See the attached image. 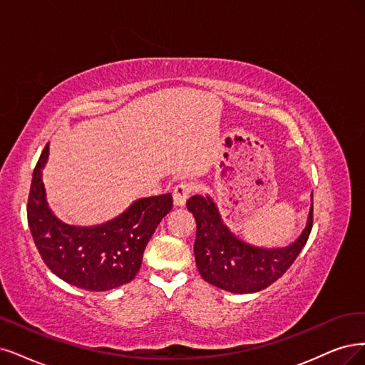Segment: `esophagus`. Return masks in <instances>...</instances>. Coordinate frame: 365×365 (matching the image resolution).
Wrapping results in <instances>:
<instances>
[{"instance_id":"1","label":"esophagus","mask_w":365,"mask_h":365,"mask_svg":"<svg viewBox=\"0 0 365 365\" xmlns=\"http://www.w3.org/2000/svg\"><path fill=\"white\" fill-rule=\"evenodd\" d=\"M194 191V186L190 182H180L174 186L173 191V200H174V206H183L186 203L187 197L191 195Z\"/></svg>"}]
</instances>
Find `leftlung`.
Returning a JSON list of instances; mask_svg holds the SVG:
<instances>
[{"label":"left lung","mask_w":365,"mask_h":365,"mask_svg":"<svg viewBox=\"0 0 365 365\" xmlns=\"http://www.w3.org/2000/svg\"><path fill=\"white\" fill-rule=\"evenodd\" d=\"M197 222L194 244L200 275L212 286L232 293H254L269 287L286 274L307 244L313 228V203L302 235L286 248L264 250L239 240L209 197L194 195L186 201Z\"/></svg>","instance_id":"obj_1"}]
</instances>
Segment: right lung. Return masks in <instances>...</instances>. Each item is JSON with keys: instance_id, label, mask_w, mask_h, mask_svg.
Wrapping results in <instances>:
<instances>
[{"instance_id": "add662e5", "label": "right lung", "mask_w": 365, "mask_h": 365, "mask_svg": "<svg viewBox=\"0 0 365 365\" xmlns=\"http://www.w3.org/2000/svg\"><path fill=\"white\" fill-rule=\"evenodd\" d=\"M40 155L30 187L26 218L42 260L63 281L90 292L126 284L138 274L143 252L162 218L173 209L171 194L141 198L115 220L96 227H75L52 215L45 198Z\"/></svg>"}]
</instances>
